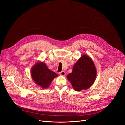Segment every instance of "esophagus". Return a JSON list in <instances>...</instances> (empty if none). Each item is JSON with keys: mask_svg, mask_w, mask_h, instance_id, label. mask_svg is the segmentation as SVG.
I'll list each match as a JSON object with an SVG mask.
<instances>
[{"mask_svg": "<svg viewBox=\"0 0 125 125\" xmlns=\"http://www.w3.org/2000/svg\"><path fill=\"white\" fill-rule=\"evenodd\" d=\"M59 74H60V75H62V76H65V74H66V73H65V71H61V72H60V73H59Z\"/></svg>", "mask_w": 125, "mask_h": 125, "instance_id": "1", "label": "esophagus"}]
</instances>
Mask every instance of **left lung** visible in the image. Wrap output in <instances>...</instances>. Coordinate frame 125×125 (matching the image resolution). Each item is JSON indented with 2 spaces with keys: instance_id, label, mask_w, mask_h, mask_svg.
Instances as JSON below:
<instances>
[{
  "instance_id": "1",
  "label": "left lung",
  "mask_w": 125,
  "mask_h": 125,
  "mask_svg": "<svg viewBox=\"0 0 125 125\" xmlns=\"http://www.w3.org/2000/svg\"><path fill=\"white\" fill-rule=\"evenodd\" d=\"M96 74V68L92 59L83 54L75 63L73 72L68 74L67 78L75 91H81L92 86Z\"/></svg>"
}]
</instances>
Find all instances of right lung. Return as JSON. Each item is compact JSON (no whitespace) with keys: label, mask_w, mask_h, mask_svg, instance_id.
<instances>
[{"label":"right lung","mask_w":125,"mask_h":125,"mask_svg":"<svg viewBox=\"0 0 125 125\" xmlns=\"http://www.w3.org/2000/svg\"><path fill=\"white\" fill-rule=\"evenodd\" d=\"M31 75L33 81L42 89L48 88L54 78L58 76L42 62H37L31 68Z\"/></svg>","instance_id":"add662e5"}]
</instances>
